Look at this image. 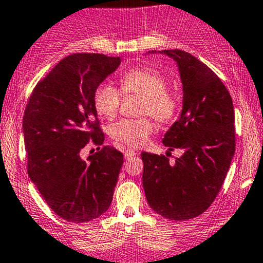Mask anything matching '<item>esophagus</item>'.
Masks as SVG:
<instances>
[{
	"instance_id": "1",
	"label": "esophagus",
	"mask_w": 263,
	"mask_h": 263,
	"mask_svg": "<svg viewBox=\"0 0 263 263\" xmlns=\"http://www.w3.org/2000/svg\"><path fill=\"white\" fill-rule=\"evenodd\" d=\"M135 155H136V153H135L134 150H131V148H127V150L124 151V159L129 160V159H132Z\"/></svg>"
}]
</instances>
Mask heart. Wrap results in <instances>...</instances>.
Listing matches in <instances>:
<instances>
[{"label":"heart","mask_w":263,"mask_h":263,"mask_svg":"<svg viewBox=\"0 0 263 263\" xmlns=\"http://www.w3.org/2000/svg\"><path fill=\"white\" fill-rule=\"evenodd\" d=\"M120 90L124 96L143 97L141 115H150L157 122L168 123L175 118L179 99L175 93L166 89V79L151 68L128 70L120 78ZM93 106L99 116L112 120L121 106V93L113 85L102 83L93 93ZM153 122L148 118H123L110 127L113 140L129 147H140L153 132Z\"/></svg>","instance_id":"obj_1"}]
</instances>
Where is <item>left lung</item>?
I'll list each match as a JSON object with an SVG mask.
<instances>
[{
    "instance_id": "1",
    "label": "left lung",
    "mask_w": 263,
    "mask_h": 263,
    "mask_svg": "<svg viewBox=\"0 0 263 263\" xmlns=\"http://www.w3.org/2000/svg\"><path fill=\"white\" fill-rule=\"evenodd\" d=\"M156 52V51H151ZM176 62L182 83V109L162 143L182 155L142 153V184L148 205L170 220L192 219L217 198L236 151L234 109L217 74L186 51L162 50Z\"/></svg>"
}]
</instances>
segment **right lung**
I'll return each mask as SVG.
<instances>
[{
    "instance_id": "obj_1",
    "label": "right lung",
    "mask_w": 263,
    "mask_h": 263,
    "mask_svg": "<svg viewBox=\"0 0 263 263\" xmlns=\"http://www.w3.org/2000/svg\"><path fill=\"white\" fill-rule=\"evenodd\" d=\"M120 57L73 54L37 83L22 121L27 174L52 212L71 223H85L108 211L123 155L98 147L87 161L81 151L102 145L93 93L120 65Z\"/></svg>"
}]
</instances>
